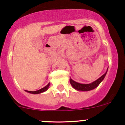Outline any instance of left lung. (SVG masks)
I'll return each instance as SVG.
<instances>
[{"mask_svg":"<svg viewBox=\"0 0 125 125\" xmlns=\"http://www.w3.org/2000/svg\"><path fill=\"white\" fill-rule=\"evenodd\" d=\"M108 69H107L106 72L103 75H102L100 78H99V79H98L97 80H95V81L91 83H89V84H83V83H80L76 82L73 80L72 79H71L70 77V81L71 85V86H73L74 89H76V90L77 91H88L93 90V89H95V88H97V87L99 86V84L103 81L104 77H105L107 71H108Z\"/></svg>","mask_w":125,"mask_h":125,"instance_id":"8db88e82","label":"left lung"}]
</instances>
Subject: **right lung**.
<instances>
[{
	"label": "right lung",
	"mask_w": 125,
	"mask_h": 125,
	"mask_svg": "<svg viewBox=\"0 0 125 125\" xmlns=\"http://www.w3.org/2000/svg\"><path fill=\"white\" fill-rule=\"evenodd\" d=\"M50 83H49L47 85H46V86H45L44 88H42V89H39V90H37V91H26V90H25V91L27 92V93H31V94H40V93H43V92H45L46 91L48 90V89L49 86H50Z\"/></svg>",
	"instance_id": "obj_1"
}]
</instances>
